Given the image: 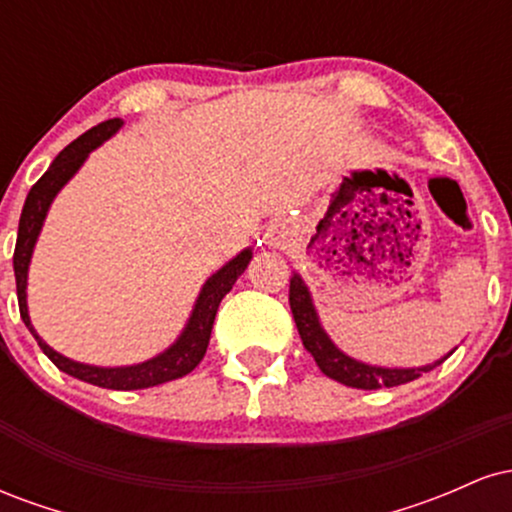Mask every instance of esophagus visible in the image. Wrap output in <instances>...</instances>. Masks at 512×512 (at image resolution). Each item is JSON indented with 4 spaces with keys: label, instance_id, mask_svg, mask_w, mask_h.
<instances>
[{
    "label": "esophagus",
    "instance_id": "obj_1",
    "mask_svg": "<svg viewBox=\"0 0 512 512\" xmlns=\"http://www.w3.org/2000/svg\"><path fill=\"white\" fill-rule=\"evenodd\" d=\"M267 238H269V245H274V248H281V245H286V240H289V228H284V226L269 228Z\"/></svg>",
    "mask_w": 512,
    "mask_h": 512
}]
</instances>
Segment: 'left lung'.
<instances>
[{"instance_id": "1", "label": "left lung", "mask_w": 512, "mask_h": 512, "mask_svg": "<svg viewBox=\"0 0 512 512\" xmlns=\"http://www.w3.org/2000/svg\"><path fill=\"white\" fill-rule=\"evenodd\" d=\"M289 303H291V313L293 320H296L298 334H301L303 346L310 351L315 358V363L320 366L322 373L327 378L337 380V383L349 385V387H358V390H378V387H395V385H404L411 383V380L419 378L421 373H428L445 358L433 363V366H424V368H380V366H368V363L356 361V358L346 356L344 351H339L337 346L327 332L322 330L320 320H317L313 298H310L308 286L303 284V279L298 274L291 276V286H289Z\"/></svg>"}]
</instances>
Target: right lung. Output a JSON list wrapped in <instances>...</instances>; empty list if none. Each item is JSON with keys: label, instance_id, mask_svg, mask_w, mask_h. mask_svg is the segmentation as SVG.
<instances>
[{"label": "right lung", "instance_id": "1", "mask_svg": "<svg viewBox=\"0 0 512 512\" xmlns=\"http://www.w3.org/2000/svg\"><path fill=\"white\" fill-rule=\"evenodd\" d=\"M122 127L120 117L113 120H105L101 125L88 129L86 134H81L79 139H74L67 149L60 151V156L52 161L48 173L43 175L28 192L26 204H23L21 219H19V236H16V250H14V274H16V296H19V310L21 320L26 322V327L38 342L43 354L55 363L57 368L64 370L72 378L84 380V383L108 387V390H144V387H154L168 380L182 378L190 370L197 368V363L202 361L207 354L211 327H214L216 310H219L221 298L233 289L236 279L245 272L252 260V250H243L240 255L233 257L231 262L223 264L216 274H211L207 284L199 291V298L192 310L190 320H187L185 330L178 337V342L168 346L163 354H158L149 361L137 363V366H122V368H98V366H86V363L72 361V358L57 354L55 349H50L43 339L38 337L31 325V317H28V305H26V281H28V264H31V255L35 248V240H38L40 228H43L45 216L52 199L57 197V192L67 185V180L72 178L76 170L81 168V163L86 161V156L91 154L96 146H101L105 139H110L117 129Z\"/></svg>", "mask_w": 512, "mask_h": 512}]
</instances>
